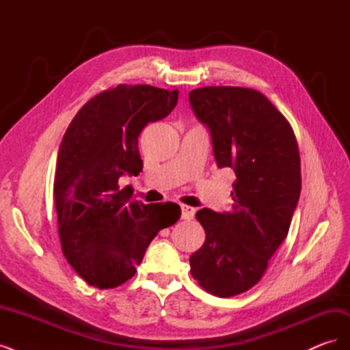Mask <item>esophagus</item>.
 Instances as JSON below:
<instances>
[{
  "label": "esophagus",
  "instance_id": "esophagus-1",
  "mask_svg": "<svg viewBox=\"0 0 350 350\" xmlns=\"http://www.w3.org/2000/svg\"><path fill=\"white\" fill-rule=\"evenodd\" d=\"M194 215H196V208H194V207H191V206H185V204H183V206H181V217H183L184 220L193 219V217H194Z\"/></svg>",
  "mask_w": 350,
  "mask_h": 350
}]
</instances>
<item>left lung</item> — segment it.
<instances>
[{"instance_id":"left-lung-1","label":"left lung","mask_w":350,"mask_h":350,"mask_svg":"<svg viewBox=\"0 0 350 350\" xmlns=\"http://www.w3.org/2000/svg\"><path fill=\"white\" fill-rule=\"evenodd\" d=\"M189 103L211 134L219 167L235 174L225 213L197 211L206 241L189 257L206 292L230 298L256 286L288 237L301 194L298 142L284 115L258 90L207 86Z\"/></svg>"}]
</instances>
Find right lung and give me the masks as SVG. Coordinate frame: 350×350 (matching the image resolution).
Wrapping results in <instances>:
<instances>
[{"label":"right lung","mask_w":350,"mask_h":350,"mask_svg":"<svg viewBox=\"0 0 350 350\" xmlns=\"http://www.w3.org/2000/svg\"><path fill=\"white\" fill-rule=\"evenodd\" d=\"M178 90L120 84L83 105L58 150L54 200L62 254L98 289L130 280L159 230L176 224L175 203L143 204L120 188L143 167L139 135L176 107Z\"/></svg>","instance_id":"right-lung-1"}]
</instances>
